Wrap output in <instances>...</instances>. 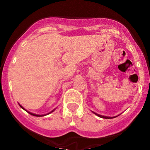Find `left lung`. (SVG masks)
I'll use <instances>...</instances> for the list:
<instances>
[{"instance_id": "8db88e82", "label": "left lung", "mask_w": 150, "mask_h": 150, "mask_svg": "<svg viewBox=\"0 0 150 150\" xmlns=\"http://www.w3.org/2000/svg\"><path fill=\"white\" fill-rule=\"evenodd\" d=\"M93 113H94L95 115H97V116H99V117H102V118L110 119V118H112V117H107V116H103V115H99V114H97V113H95V112H93Z\"/></svg>"}]
</instances>
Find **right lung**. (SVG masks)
Here are the masks:
<instances>
[{"label":"right lung","mask_w":150,"mask_h":150,"mask_svg":"<svg viewBox=\"0 0 150 150\" xmlns=\"http://www.w3.org/2000/svg\"><path fill=\"white\" fill-rule=\"evenodd\" d=\"M19 106H20V107H22V108L23 109V110H25V108H24L23 107H22V106H21L20 104H19ZM26 111H27V110H26ZM54 110H52V111H51V112H49V113H51V112H54ZM27 112H28L29 114L32 115H33V116H36V117H41V116H45V115H46L49 114V113H48V114H46V115H36V114H33V113H32V112H28V111H27Z\"/></svg>","instance_id":"add662e5"}]
</instances>
